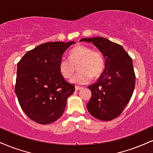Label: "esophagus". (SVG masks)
I'll return each mask as SVG.
<instances>
[{"label":"esophagus","instance_id":"34e87169","mask_svg":"<svg viewBox=\"0 0 153 153\" xmlns=\"http://www.w3.org/2000/svg\"><path fill=\"white\" fill-rule=\"evenodd\" d=\"M82 88V87H79V86H75V91H79Z\"/></svg>","mask_w":153,"mask_h":153}]
</instances>
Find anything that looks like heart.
Here are the masks:
<instances>
[{
    "instance_id": "b5f03b06",
    "label": "heart",
    "mask_w": 153,
    "mask_h": 153,
    "mask_svg": "<svg viewBox=\"0 0 153 153\" xmlns=\"http://www.w3.org/2000/svg\"><path fill=\"white\" fill-rule=\"evenodd\" d=\"M78 65L79 72L76 73L71 82L75 84H85L92 79L97 78L105 69V59L99 50H93L91 47L77 45L69 52V59L63 57L60 59L59 70L63 78L69 79L74 73Z\"/></svg>"
}]
</instances>
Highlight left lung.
<instances>
[{
  "label": "left lung",
  "instance_id": "8db88e82",
  "mask_svg": "<svg viewBox=\"0 0 153 153\" xmlns=\"http://www.w3.org/2000/svg\"><path fill=\"white\" fill-rule=\"evenodd\" d=\"M81 41L92 42L106 59L104 71L96 83L88 86L91 98L88 111L101 121L112 120L122 114L134 92L132 59L120 45L106 38H84Z\"/></svg>",
  "mask_w": 153,
  "mask_h": 153
}]
</instances>
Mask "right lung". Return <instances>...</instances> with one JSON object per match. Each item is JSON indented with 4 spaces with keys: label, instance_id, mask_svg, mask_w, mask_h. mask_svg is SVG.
Listing matches in <instances>:
<instances>
[{
    "label": "right lung",
    "instance_id": "right-lung-1",
    "mask_svg": "<svg viewBox=\"0 0 153 153\" xmlns=\"http://www.w3.org/2000/svg\"><path fill=\"white\" fill-rule=\"evenodd\" d=\"M75 42H54L29 50L17 63L15 92L22 110L41 124L55 122L64 113L75 85L65 80L59 61Z\"/></svg>",
    "mask_w": 153,
    "mask_h": 153
}]
</instances>
